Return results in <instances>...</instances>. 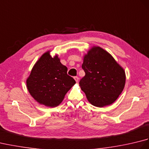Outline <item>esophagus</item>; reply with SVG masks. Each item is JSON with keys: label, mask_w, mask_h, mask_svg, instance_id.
Instances as JSON below:
<instances>
[{"label": "esophagus", "mask_w": 149, "mask_h": 149, "mask_svg": "<svg viewBox=\"0 0 149 149\" xmlns=\"http://www.w3.org/2000/svg\"><path fill=\"white\" fill-rule=\"evenodd\" d=\"M74 79H75V81H76V82H78V81H79V77H77V76H75V77H74Z\"/></svg>", "instance_id": "34e87169"}]
</instances>
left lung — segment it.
Segmentation results:
<instances>
[{
	"label": "left lung",
	"instance_id": "1",
	"mask_svg": "<svg viewBox=\"0 0 149 149\" xmlns=\"http://www.w3.org/2000/svg\"><path fill=\"white\" fill-rule=\"evenodd\" d=\"M85 72L79 86L93 106L113 104L124 88L125 73L113 57L100 47L93 46L83 58Z\"/></svg>",
	"mask_w": 149,
	"mask_h": 149
}]
</instances>
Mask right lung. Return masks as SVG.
I'll list each match as a JSON object with an SVG mask.
<instances>
[{"mask_svg": "<svg viewBox=\"0 0 149 149\" xmlns=\"http://www.w3.org/2000/svg\"><path fill=\"white\" fill-rule=\"evenodd\" d=\"M67 70L58 55L52 58L49 50L44 53L34 64L26 80L31 95L45 106H58L75 84L74 79L67 74Z\"/></svg>", "mask_w": 149, "mask_h": 149, "instance_id": "1", "label": "right lung"}]
</instances>
